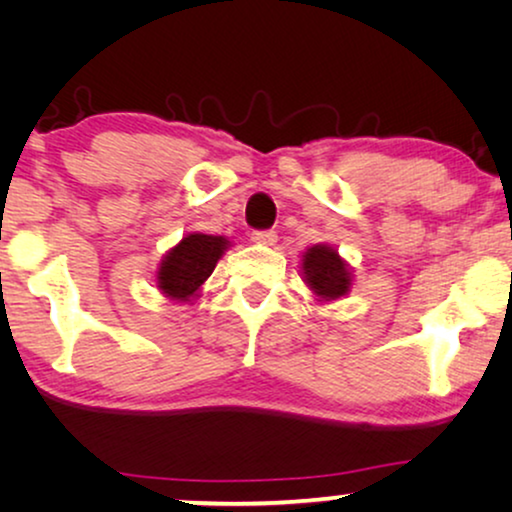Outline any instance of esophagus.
Masks as SVG:
<instances>
[{"instance_id": "obj_1", "label": "esophagus", "mask_w": 512, "mask_h": 512, "mask_svg": "<svg viewBox=\"0 0 512 512\" xmlns=\"http://www.w3.org/2000/svg\"><path fill=\"white\" fill-rule=\"evenodd\" d=\"M251 242L263 244V247H272V244L277 242V233L275 230H256V233L251 235Z\"/></svg>"}]
</instances>
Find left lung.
I'll list each match as a JSON object with an SVG mask.
<instances>
[{"label": "left lung", "instance_id": "8db88e82", "mask_svg": "<svg viewBox=\"0 0 512 512\" xmlns=\"http://www.w3.org/2000/svg\"><path fill=\"white\" fill-rule=\"evenodd\" d=\"M300 272L314 303H335V300L347 298L354 286V272L349 263L333 244L326 242H317L303 251Z\"/></svg>", "mask_w": 512, "mask_h": 512}]
</instances>
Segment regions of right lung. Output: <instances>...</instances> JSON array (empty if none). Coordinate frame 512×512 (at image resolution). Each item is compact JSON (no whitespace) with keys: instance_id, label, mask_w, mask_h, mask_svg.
Returning <instances> with one entry per match:
<instances>
[{"instance_id":"1","label":"right lung","mask_w":512,"mask_h":512,"mask_svg":"<svg viewBox=\"0 0 512 512\" xmlns=\"http://www.w3.org/2000/svg\"><path fill=\"white\" fill-rule=\"evenodd\" d=\"M233 247L228 237L207 235V233H188L165 251L160 258L156 275V289L167 300L174 303L193 305V300L202 296V286L212 275L221 256Z\"/></svg>"}]
</instances>
